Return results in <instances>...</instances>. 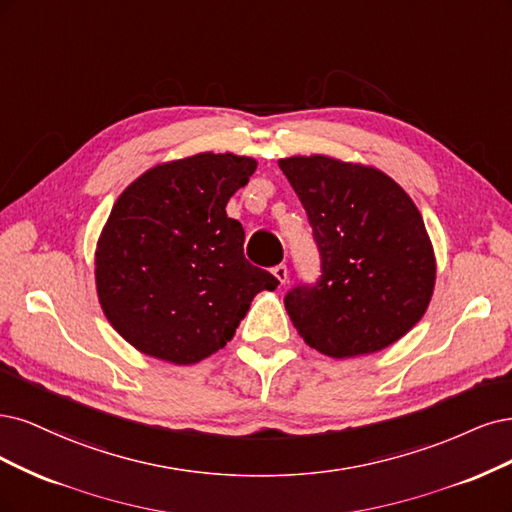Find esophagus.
<instances>
[{"label": "esophagus", "instance_id": "esophagus-1", "mask_svg": "<svg viewBox=\"0 0 512 512\" xmlns=\"http://www.w3.org/2000/svg\"><path fill=\"white\" fill-rule=\"evenodd\" d=\"M272 274L278 278L280 285H285L287 280H289V270H287L285 263H278V266H274V268H272Z\"/></svg>", "mask_w": 512, "mask_h": 512}]
</instances>
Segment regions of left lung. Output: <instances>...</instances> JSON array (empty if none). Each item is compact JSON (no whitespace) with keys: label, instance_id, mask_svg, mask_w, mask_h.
I'll use <instances>...</instances> for the list:
<instances>
[{"label":"left lung","instance_id":"8db88e82","mask_svg":"<svg viewBox=\"0 0 512 512\" xmlns=\"http://www.w3.org/2000/svg\"><path fill=\"white\" fill-rule=\"evenodd\" d=\"M308 214L321 274L285 295L300 336L329 357L376 353L430 304L436 261L417 206L374 168L323 155L278 161Z\"/></svg>","mask_w":512,"mask_h":512}]
</instances>
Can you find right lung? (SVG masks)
I'll use <instances>...</instances> for the list:
<instances>
[{
  "instance_id": "add662e5",
  "label": "right lung",
  "mask_w": 512,
  "mask_h": 512,
  "mask_svg": "<svg viewBox=\"0 0 512 512\" xmlns=\"http://www.w3.org/2000/svg\"><path fill=\"white\" fill-rule=\"evenodd\" d=\"M255 159L202 153L134 180L97 242L95 280L112 327L138 351L197 364L234 338L251 300L278 280L244 257L225 206Z\"/></svg>"
}]
</instances>
